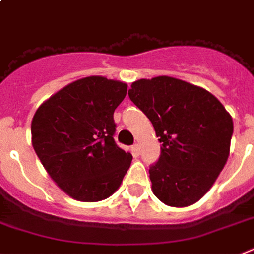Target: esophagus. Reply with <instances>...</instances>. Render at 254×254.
Segmentation results:
<instances>
[{"mask_svg": "<svg viewBox=\"0 0 254 254\" xmlns=\"http://www.w3.org/2000/svg\"><path fill=\"white\" fill-rule=\"evenodd\" d=\"M132 150H133V154H135V155H140V145H133V146H132Z\"/></svg>", "mask_w": 254, "mask_h": 254, "instance_id": "obj_1", "label": "esophagus"}]
</instances>
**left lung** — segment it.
Segmentation results:
<instances>
[{
    "instance_id": "8db88e82",
    "label": "left lung",
    "mask_w": 254,
    "mask_h": 254,
    "mask_svg": "<svg viewBox=\"0 0 254 254\" xmlns=\"http://www.w3.org/2000/svg\"><path fill=\"white\" fill-rule=\"evenodd\" d=\"M128 96L162 144L149 170L154 195L171 207L196 203L226 164L231 116L207 90L167 75L133 82Z\"/></svg>"
}]
</instances>
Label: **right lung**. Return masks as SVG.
I'll return each mask as SVG.
<instances>
[{"label":"right lung","mask_w":254,"mask_h":254,"mask_svg":"<svg viewBox=\"0 0 254 254\" xmlns=\"http://www.w3.org/2000/svg\"><path fill=\"white\" fill-rule=\"evenodd\" d=\"M127 84L100 75L71 82L37 109L32 145L60 189L75 200L99 201L119 188L131 153L114 141V110Z\"/></svg>","instance_id":"obj_1"}]
</instances>
